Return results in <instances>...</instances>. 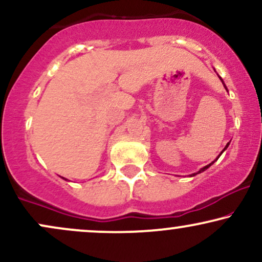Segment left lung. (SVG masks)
<instances>
[{
  "instance_id": "obj_1",
  "label": "left lung",
  "mask_w": 262,
  "mask_h": 262,
  "mask_svg": "<svg viewBox=\"0 0 262 262\" xmlns=\"http://www.w3.org/2000/svg\"><path fill=\"white\" fill-rule=\"evenodd\" d=\"M220 79H221V77H220ZM225 86V85H224ZM226 87V86H225ZM228 144H230V143H227V144H226V147H225V149H226V148H227L228 147ZM224 149V150H225ZM224 150H222V151H224ZM222 151H221V154H222ZM221 154H220V156H221ZM220 156H219L217 158H216V159H219V158H220ZM212 163H214V161H212ZM211 163V164H212ZM211 164H209V165H206V166H204V167H203V169H200L199 171H198V172H195V173H193V175L192 176H194V175H196V173H200V172H203V171H205L206 169H208V167H210V165H211Z\"/></svg>"
}]
</instances>
